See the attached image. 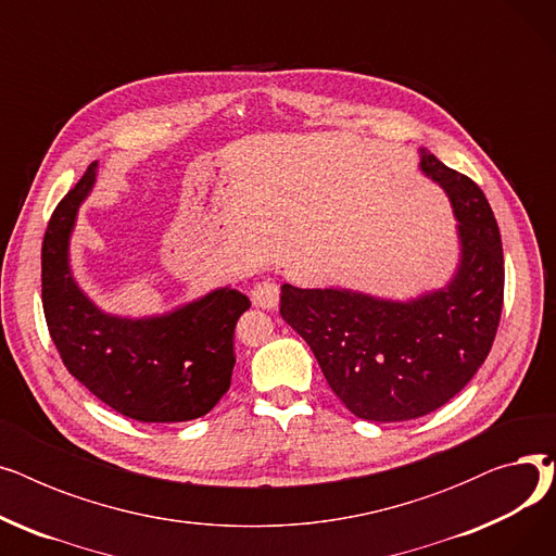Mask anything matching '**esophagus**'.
<instances>
[{
  "mask_svg": "<svg viewBox=\"0 0 556 556\" xmlns=\"http://www.w3.org/2000/svg\"><path fill=\"white\" fill-rule=\"evenodd\" d=\"M252 304L258 308H277L279 304V286L273 279H261L250 290Z\"/></svg>",
  "mask_w": 556,
  "mask_h": 556,
  "instance_id": "1",
  "label": "esophagus"
}]
</instances>
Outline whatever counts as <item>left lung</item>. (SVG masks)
I'll use <instances>...</instances> for the list:
<instances>
[{
	"label": "left lung",
	"instance_id": "1",
	"mask_svg": "<svg viewBox=\"0 0 556 556\" xmlns=\"http://www.w3.org/2000/svg\"><path fill=\"white\" fill-rule=\"evenodd\" d=\"M97 162L55 204L42 239V308L67 371L137 421L168 424L207 415L229 390L233 327L250 308L239 290L220 288L162 317L126 319L101 313L67 266L78 204L92 191Z\"/></svg>",
	"mask_w": 556,
	"mask_h": 556
}]
</instances>
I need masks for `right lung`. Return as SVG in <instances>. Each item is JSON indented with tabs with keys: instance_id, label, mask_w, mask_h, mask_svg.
<instances>
[{
	"instance_id": "add662e5",
	"label": "right lung",
	"mask_w": 556,
	"mask_h": 556,
	"mask_svg": "<svg viewBox=\"0 0 556 556\" xmlns=\"http://www.w3.org/2000/svg\"><path fill=\"white\" fill-rule=\"evenodd\" d=\"M421 168L446 189L459 220L462 263L448 288L401 304L281 286V317L308 342L346 410L367 421H410L448 403L501 325L503 241L482 189L426 151Z\"/></svg>"
}]
</instances>
